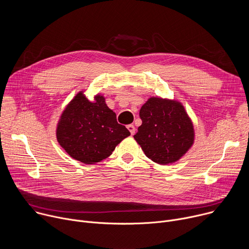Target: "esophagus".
<instances>
[{"label": "esophagus", "mask_w": 249, "mask_h": 249, "mask_svg": "<svg viewBox=\"0 0 249 249\" xmlns=\"http://www.w3.org/2000/svg\"><path fill=\"white\" fill-rule=\"evenodd\" d=\"M127 129L130 131L131 135H134V134H135V131H136V129H135V126H134V125H132V124L128 125V126H127Z\"/></svg>", "instance_id": "1"}]
</instances>
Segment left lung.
<instances>
[{
  "instance_id": "obj_1",
  "label": "left lung",
  "mask_w": 249,
  "mask_h": 249,
  "mask_svg": "<svg viewBox=\"0 0 249 249\" xmlns=\"http://www.w3.org/2000/svg\"><path fill=\"white\" fill-rule=\"evenodd\" d=\"M142 125L134 139L145 155L159 164L179 160L194 143V126L177 100L150 97L140 110Z\"/></svg>"
}]
</instances>
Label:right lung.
I'll list each match as a JSON object with an SVG mask.
<instances>
[{
    "instance_id": "obj_1",
    "label": "right lung",
    "mask_w": 249,
    "mask_h": 249,
    "mask_svg": "<svg viewBox=\"0 0 249 249\" xmlns=\"http://www.w3.org/2000/svg\"><path fill=\"white\" fill-rule=\"evenodd\" d=\"M128 136L130 132L118 124L105 97L98 93L90 101L83 90L67 104L56 128L60 146L71 158L86 164L108 158Z\"/></svg>"
}]
</instances>
